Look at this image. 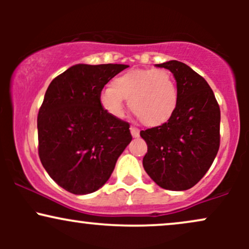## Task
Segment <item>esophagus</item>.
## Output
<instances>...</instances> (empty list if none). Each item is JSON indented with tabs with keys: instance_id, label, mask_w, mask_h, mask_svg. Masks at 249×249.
Returning <instances> with one entry per match:
<instances>
[{
	"instance_id": "esophagus-1",
	"label": "esophagus",
	"mask_w": 249,
	"mask_h": 249,
	"mask_svg": "<svg viewBox=\"0 0 249 249\" xmlns=\"http://www.w3.org/2000/svg\"><path fill=\"white\" fill-rule=\"evenodd\" d=\"M131 134H132V137L133 138H138L139 137V130L137 127H134V126H131Z\"/></svg>"
}]
</instances>
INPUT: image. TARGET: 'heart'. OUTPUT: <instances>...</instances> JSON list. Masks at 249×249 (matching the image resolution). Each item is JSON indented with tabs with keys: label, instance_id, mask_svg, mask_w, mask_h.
Instances as JSON below:
<instances>
[{
	"label": "heart",
	"instance_id": "1",
	"mask_svg": "<svg viewBox=\"0 0 249 249\" xmlns=\"http://www.w3.org/2000/svg\"><path fill=\"white\" fill-rule=\"evenodd\" d=\"M124 99L131 111L146 125H160L173 115L178 103V91L173 77L162 69L130 70L116 77L111 88L99 96L102 107L110 116L124 113Z\"/></svg>",
	"mask_w": 249,
	"mask_h": 249
}]
</instances>
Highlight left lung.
Here are the masks:
<instances>
[{"label": "left lung", "instance_id": "1", "mask_svg": "<svg viewBox=\"0 0 249 249\" xmlns=\"http://www.w3.org/2000/svg\"><path fill=\"white\" fill-rule=\"evenodd\" d=\"M157 67L173 73L178 103L166 123L141 132L147 144L142 166L160 187L185 191L206 174L218 153L220 107L208 83L185 63Z\"/></svg>", "mask_w": 249, "mask_h": 249}]
</instances>
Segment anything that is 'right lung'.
<instances>
[{
    "mask_svg": "<svg viewBox=\"0 0 249 249\" xmlns=\"http://www.w3.org/2000/svg\"><path fill=\"white\" fill-rule=\"evenodd\" d=\"M125 64H76L53 79L37 116L38 154L53 181L68 192L92 193L115 170L132 141L130 124L99 102L103 88Z\"/></svg>",
    "mask_w": 249,
    "mask_h": 249,
    "instance_id": "add662e5",
    "label": "right lung"
}]
</instances>
